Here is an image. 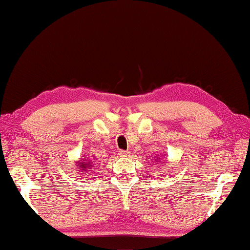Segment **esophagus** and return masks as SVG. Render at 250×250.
I'll return each instance as SVG.
<instances>
[{"mask_svg": "<svg viewBox=\"0 0 250 250\" xmlns=\"http://www.w3.org/2000/svg\"><path fill=\"white\" fill-rule=\"evenodd\" d=\"M118 155H120L121 157H127V156H129V152L127 150H120L118 151Z\"/></svg>", "mask_w": 250, "mask_h": 250, "instance_id": "obj_1", "label": "esophagus"}]
</instances>
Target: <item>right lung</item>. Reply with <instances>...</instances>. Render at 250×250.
Wrapping results in <instances>:
<instances>
[{"label":"right lung","instance_id":"add662e5","mask_svg":"<svg viewBox=\"0 0 250 250\" xmlns=\"http://www.w3.org/2000/svg\"><path fill=\"white\" fill-rule=\"evenodd\" d=\"M92 164L90 163V165H87L86 164V161H84V163H83V164H81L80 166H81V168H83V169H84V168H86V166H87V167H90V166H91Z\"/></svg>","mask_w":250,"mask_h":250}]
</instances>
